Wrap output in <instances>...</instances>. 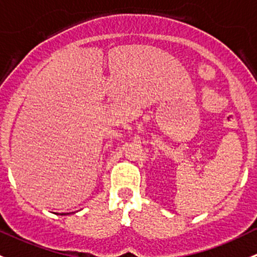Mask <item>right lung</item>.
I'll list each match as a JSON object with an SVG mask.
<instances>
[{"label":"right lung","mask_w":257,"mask_h":257,"mask_svg":"<svg viewBox=\"0 0 257 257\" xmlns=\"http://www.w3.org/2000/svg\"><path fill=\"white\" fill-rule=\"evenodd\" d=\"M67 214H68V212H67ZM61 215H64V214H61Z\"/></svg>","instance_id":"1"}]
</instances>
